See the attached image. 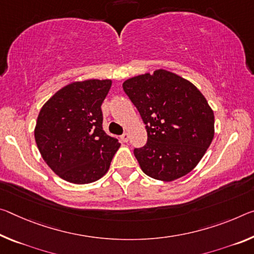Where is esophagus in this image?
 Instances as JSON below:
<instances>
[{
	"mask_svg": "<svg viewBox=\"0 0 254 254\" xmlns=\"http://www.w3.org/2000/svg\"><path fill=\"white\" fill-rule=\"evenodd\" d=\"M121 140H122L123 142H127L128 141V133H127V132H124V133L121 135Z\"/></svg>",
	"mask_w": 254,
	"mask_h": 254,
	"instance_id": "1",
	"label": "esophagus"
}]
</instances>
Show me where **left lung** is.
Segmentation results:
<instances>
[{"instance_id":"1","label":"left lung","mask_w":254,"mask_h":254,"mask_svg":"<svg viewBox=\"0 0 254 254\" xmlns=\"http://www.w3.org/2000/svg\"><path fill=\"white\" fill-rule=\"evenodd\" d=\"M123 90L146 124L147 143L134 148L142 172L174 181L190 173L214 138V112L194 84L166 70L127 79Z\"/></svg>"}]
</instances>
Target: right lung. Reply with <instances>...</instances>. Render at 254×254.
<instances>
[{"instance_id":"obj_1","label":"right lung","mask_w":254,"mask_h":254,"mask_svg":"<svg viewBox=\"0 0 254 254\" xmlns=\"http://www.w3.org/2000/svg\"><path fill=\"white\" fill-rule=\"evenodd\" d=\"M111 80L72 82L39 112L35 140L40 155L60 178L74 184L95 182L106 174L119 140L103 130L102 104Z\"/></svg>"}]
</instances>
